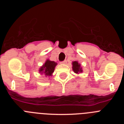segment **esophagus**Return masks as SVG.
<instances>
[{"instance_id": "obj_1", "label": "esophagus", "mask_w": 124, "mask_h": 124, "mask_svg": "<svg viewBox=\"0 0 124 124\" xmlns=\"http://www.w3.org/2000/svg\"><path fill=\"white\" fill-rule=\"evenodd\" d=\"M66 62H67V61H66V60H64V61H61V62H60V64H66Z\"/></svg>"}]
</instances>
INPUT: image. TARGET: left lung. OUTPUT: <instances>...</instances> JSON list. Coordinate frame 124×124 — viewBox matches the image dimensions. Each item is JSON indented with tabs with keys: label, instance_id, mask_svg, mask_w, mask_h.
<instances>
[{
	"label": "left lung",
	"instance_id": "8db88e82",
	"mask_svg": "<svg viewBox=\"0 0 124 124\" xmlns=\"http://www.w3.org/2000/svg\"><path fill=\"white\" fill-rule=\"evenodd\" d=\"M72 69L74 73H75L76 74L83 73V68L81 66V64L79 63L78 61H74L72 62Z\"/></svg>",
	"mask_w": 124,
	"mask_h": 124
}]
</instances>
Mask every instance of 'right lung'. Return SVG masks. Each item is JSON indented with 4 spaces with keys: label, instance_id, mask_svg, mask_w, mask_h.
<instances>
[{
    "label": "right lung",
    "instance_id": "1",
    "mask_svg": "<svg viewBox=\"0 0 124 124\" xmlns=\"http://www.w3.org/2000/svg\"><path fill=\"white\" fill-rule=\"evenodd\" d=\"M57 63L53 61H50L49 59L46 60L45 63L41 66L39 69V73L41 74H44L45 76H51L54 71Z\"/></svg>",
    "mask_w": 124,
    "mask_h": 124
}]
</instances>
